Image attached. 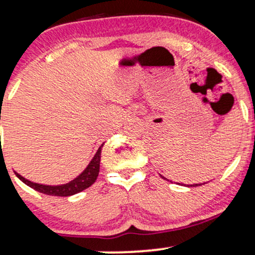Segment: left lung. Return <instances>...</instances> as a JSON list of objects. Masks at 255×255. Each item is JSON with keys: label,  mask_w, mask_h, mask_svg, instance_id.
<instances>
[{"label": "left lung", "mask_w": 255, "mask_h": 255, "mask_svg": "<svg viewBox=\"0 0 255 255\" xmlns=\"http://www.w3.org/2000/svg\"><path fill=\"white\" fill-rule=\"evenodd\" d=\"M160 176H162V175H160ZM163 178H164V180H168V178H165L164 176H162ZM169 181V180H168ZM204 184V183H203ZM184 186H186V184H184ZM197 186H201V183L199 184V183H194V184H187V187H197Z\"/></svg>", "instance_id": "obj_1"}]
</instances>
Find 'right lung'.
<instances>
[{"instance_id": "right-lung-1", "label": "right lung", "mask_w": 255, "mask_h": 255, "mask_svg": "<svg viewBox=\"0 0 255 255\" xmlns=\"http://www.w3.org/2000/svg\"><path fill=\"white\" fill-rule=\"evenodd\" d=\"M102 147H103V144L99 146L96 154L91 159V162L87 164L86 168L84 169V171H81V174H79L77 177L73 178L72 181H69L67 183L51 186V184L33 182V181L27 180V178L21 176L20 174H17L16 171L15 175L19 177V180H21L28 187L36 189L37 192L43 193V194L54 195V197H69V195H74L77 193H80L85 191L86 188H89L97 180L99 174V166H101Z\"/></svg>"}]
</instances>
